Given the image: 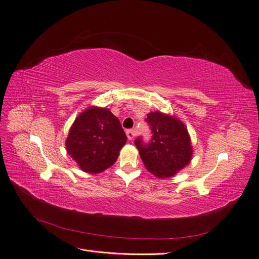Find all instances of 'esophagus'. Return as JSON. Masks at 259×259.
<instances>
[{
  "instance_id": "esophagus-1",
  "label": "esophagus",
  "mask_w": 259,
  "mask_h": 259,
  "mask_svg": "<svg viewBox=\"0 0 259 259\" xmlns=\"http://www.w3.org/2000/svg\"><path fill=\"white\" fill-rule=\"evenodd\" d=\"M126 134H127V138L132 141L134 138H136V131H134L133 129H129L126 131Z\"/></svg>"
}]
</instances>
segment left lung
Returning <instances> with one entry per match:
<instances>
[{"instance_id": "8db88e82", "label": "left lung", "mask_w": 259, "mask_h": 259, "mask_svg": "<svg viewBox=\"0 0 259 259\" xmlns=\"http://www.w3.org/2000/svg\"><path fill=\"white\" fill-rule=\"evenodd\" d=\"M146 121L152 133L150 142L145 144L142 138L134 141L145 167L157 178L174 177L192 160L193 147L185 125L159 111L148 113Z\"/></svg>"}]
</instances>
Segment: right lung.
I'll use <instances>...</instances> for the list:
<instances>
[{"instance_id": "1", "label": "right lung", "mask_w": 259, "mask_h": 259, "mask_svg": "<svg viewBox=\"0 0 259 259\" xmlns=\"http://www.w3.org/2000/svg\"><path fill=\"white\" fill-rule=\"evenodd\" d=\"M126 142L118 118L109 109L90 107L75 119L65 146L81 170L99 174L115 163Z\"/></svg>"}]
</instances>
